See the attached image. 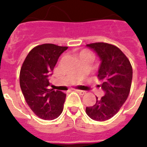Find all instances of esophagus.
<instances>
[{
    "instance_id": "obj_1",
    "label": "esophagus",
    "mask_w": 147,
    "mask_h": 147,
    "mask_svg": "<svg viewBox=\"0 0 147 147\" xmlns=\"http://www.w3.org/2000/svg\"><path fill=\"white\" fill-rule=\"evenodd\" d=\"M76 92H78V94H82V95H83V94H85L86 92H85V91H82V90H78V89H76Z\"/></svg>"
}]
</instances>
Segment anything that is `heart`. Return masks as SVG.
I'll return each mask as SVG.
<instances>
[{
    "label": "heart",
    "mask_w": 147,
    "mask_h": 147,
    "mask_svg": "<svg viewBox=\"0 0 147 147\" xmlns=\"http://www.w3.org/2000/svg\"><path fill=\"white\" fill-rule=\"evenodd\" d=\"M92 55V53H90L89 51H88V50H82V51H81L80 53H78V57H81V56H83V55Z\"/></svg>",
    "instance_id": "1"
}]
</instances>
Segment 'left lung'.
<instances>
[{"mask_svg":"<svg viewBox=\"0 0 147 147\" xmlns=\"http://www.w3.org/2000/svg\"><path fill=\"white\" fill-rule=\"evenodd\" d=\"M100 60L98 78L105 92L101 98L96 97L93 106L86 107V114L97 121H105L114 117L127 99L131 87L133 69L130 61L121 49L106 42L86 45Z\"/></svg>","mask_w":147,"mask_h":147,"instance_id":"8db88e82","label":"left lung"}]
</instances>
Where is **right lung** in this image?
Segmentation results:
<instances>
[{
	"mask_svg": "<svg viewBox=\"0 0 147 147\" xmlns=\"http://www.w3.org/2000/svg\"><path fill=\"white\" fill-rule=\"evenodd\" d=\"M67 47L46 43L34 47L22 65L20 85L26 102L43 120H53L62 114L66 94L49 89V76Z\"/></svg>",
	"mask_w": 147,
	"mask_h": 147,
	"instance_id": "obj_1",
	"label": "right lung"
}]
</instances>
